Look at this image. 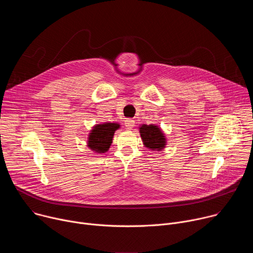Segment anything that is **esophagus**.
Segmentation results:
<instances>
[{"instance_id":"esophagus-1","label":"esophagus","mask_w":253,"mask_h":253,"mask_svg":"<svg viewBox=\"0 0 253 253\" xmlns=\"http://www.w3.org/2000/svg\"><path fill=\"white\" fill-rule=\"evenodd\" d=\"M125 126H126L127 129L131 130V129L135 126L134 120H132V119H127V120H125Z\"/></svg>"}]
</instances>
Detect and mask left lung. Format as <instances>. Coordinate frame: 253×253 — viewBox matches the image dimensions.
Here are the masks:
<instances>
[{
	"instance_id": "obj_1",
	"label": "left lung",
	"mask_w": 253,
	"mask_h": 253,
	"mask_svg": "<svg viewBox=\"0 0 253 253\" xmlns=\"http://www.w3.org/2000/svg\"><path fill=\"white\" fill-rule=\"evenodd\" d=\"M140 136L144 146L153 151H162L166 146V138L163 131L157 125L142 124L139 127Z\"/></svg>"
}]
</instances>
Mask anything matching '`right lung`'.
<instances>
[{"instance_id": "1", "label": "right lung", "mask_w": 253, "mask_h": 253, "mask_svg": "<svg viewBox=\"0 0 253 253\" xmlns=\"http://www.w3.org/2000/svg\"><path fill=\"white\" fill-rule=\"evenodd\" d=\"M120 128V124L106 122L102 124H96L88 135L87 146L93 152L102 154L109 150L113 136L116 130Z\"/></svg>"}]
</instances>
